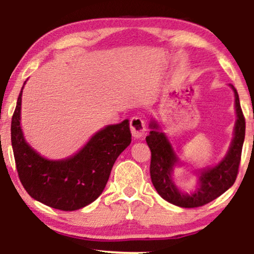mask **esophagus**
<instances>
[{
    "label": "esophagus",
    "mask_w": 254,
    "mask_h": 254,
    "mask_svg": "<svg viewBox=\"0 0 254 254\" xmlns=\"http://www.w3.org/2000/svg\"><path fill=\"white\" fill-rule=\"evenodd\" d=\"M129 126H130L131 135H133L134 137L138 138V137L143 136L144 131H145V123L142 118H140V117L131 118Z\"/></svg>",
    "instance_id": "esophagus-1"
}]
</instances>
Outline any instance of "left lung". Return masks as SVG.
Masks as SVG:
<instances>
[{
  "mask_svg": "<svg viewBox=\"0 0 254 254\" xmlns=\"http://www.w3.org/2000/svg\"><path fill=\"white\" fill-rule=\"evenodd\" d=\"M230 86L235 92V107L237 120L235 124L234 138L225 157L214 168L199 170V186L190 194L180 190L172 180V171L179 159L171 143L164 133L159 131V126L152 120L149 127L150 133L145 141L151 151L150 177L159 195L168 202L183 208H195L209 203L222 195L234 185L238 175L242 148L245 138V118L239 103L237 90Z\"/></svg>",
  "mask_w": 254,
  "mask_h": 254,
  "instance_id": "8db88e82",
  "label": "left lung"
}]
</instances>
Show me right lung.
<instances>
[{
	"label": "right lung",
	"instance_id": "1",
	"mask_svg": "<svg viewBox=\"0 0 254 254\" xmlns=\"http://www.w3.org/2000/svg\"><path fill=\"white\" fill-rule=\"evenodd\" d=\"M23 88L11 120V144L20 183L31 197L55 209L72 211L88 206L102 194L114 162L130 144L129 123L124 120L106 126L77 154L61 161H50L31 148L23 136Z\"/></svg>",
	"mask_w": 254,
	"mask_h": 254
}]
</instances>
